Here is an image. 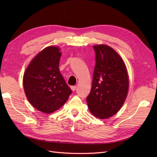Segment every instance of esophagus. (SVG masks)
<instances>
[{
	"label": "esophagus",
	"instance_id": "esophagus-1",
	"mask_svg": "<svg viewBox=\"0 0 157 157\" xmlns=\"http://www.w3.org/2000/svg\"><path fill=\"white\" fill-rule=\"evenodd\" d=\"M76 88H77V87L75 86H71V90L72 91H73L74 92L75 90H76Z\"/></svg>",
	"mask_w": 157,
	"mask_h": 157
}]
</instances>
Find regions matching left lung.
Returning a JSON list of instances; mask_svg holds the SVG:
<instances>
[{"label": "left lung", "mask_w": 157, "mask_h": 157, "mask_svg": "<svg viewBox=\"0 0 157 157\" xmlns=\"http://www.w3.org/2000/svg\"><path fill=\"white\" fill-rule=\"evenodd\" d=\"M93 48L96 65L86 101L93 115L104 119L116 114L124 103L128 92V75L124 61L114 49L105 44Z\"/></svg>", "instance_id": "1"}]
</instances>
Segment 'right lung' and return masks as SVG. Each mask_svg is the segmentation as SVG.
<instances>
[{"label":"right lung","mask_w":157,"mask_h":157,"mask_svg":"<svg viewBox=\"0 0 157 157\" xmlns=\"http://www.w3.org/2000/svg\"><path fill=\"white\" fill-rule=\"evenodd\" d=\"M60 48L48 46L33 59L23 75L25 94L38 111L51 113L67 101L71 90L59 71Z\"/></svg>","instance_id":"right-lung-1"}]
</instances>
